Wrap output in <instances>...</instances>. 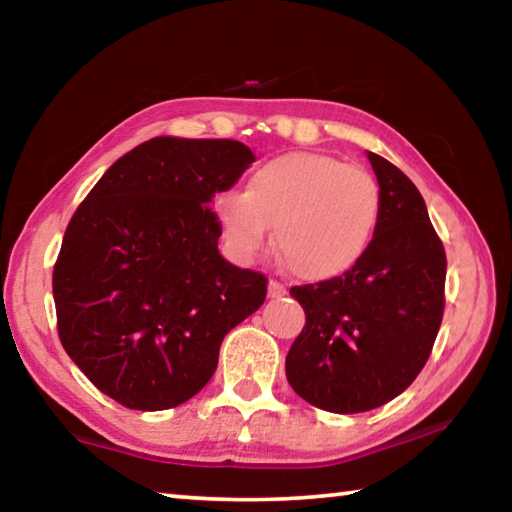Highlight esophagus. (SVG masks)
<instances>
[{
  "label": "esophagus",
  "instance_id": "obj_1",
  "mask_svg": "<svg viewBox=\"0 0 512 512\" xmlns=\"http://www.w3.org/2000/svg\"><path fill=\"white\" fill-rule=\"evenodd\" d=\"M284 293H287V287H284L282 282H277V280L268 282V296H271V298H282Z\"/></svg>",
  "mask_w": 512,
  "mask_h": 512
}]
</instances>
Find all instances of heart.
<instances>
[{"label":"heart","instance_id":"heart-1","mask_svg":"<svg viewBox=\"0 0 512 512\" xmlns=\"http://www.w3.org/2000/svg\"><path fill=\"white\" fill-rule=\"evenodd\" d=\"M381 214L377 180L325 153H284L250 173L244 192L214 198L228 253L253 264L271 246L302 280L341 277L375 239Z\"/></svg>","mask_w":512,"mask_h":512}]
</instances>
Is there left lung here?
Here are the masks:
<instances>
[{"instance_id":"left-lung-1","label":"left lung","mask_w":512,"mask_h":512,"mask_svg":"<svg viewBox=\"0 0 512 512\" xmlns=\"http://www.w3.org/2000/svg\"><path fill=\"white\" fill-rule=\"evenodd\" d=\"M381 214L361 262L291 296L305 327L287 354V379L302 400L332 413L391 402L427 363L445 309L447 257L427 205L395 164L368 153Z\"/></svg>"}]
</instances>
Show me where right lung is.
<instances>
[{
	"instance_id": "1",
	"label": "right lung",
	"mask_w": 512,
	"mask_h": 512,
	"mask_svg": "<svg viewBox=\"0 0 512 512\" xmlns=\"http://www.w3.org/2000/svg\"><path fill=\"white\" fill-rule=\"evenodd\" d=\"M255 155L235 140L153 137L76 207L54 264L58 336L101 393L135 411L187 402L223 336L264 305L266 275L219 253L212 198Z\"/></svg>"
}]
</instances>
